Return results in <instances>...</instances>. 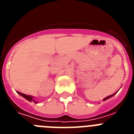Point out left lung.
Returning a JSON list of instances; mask_svg holds the SVG:
<instances>
[{
  "mask_svg": "<svg viewBox=\"0 0 134 134\" xmlns=\"http://www.w3.org/2000/svg\"><path fill=\"white\" fill-rule=\"evenodd\" d=\"M116 93H114V94H111V95H109V96H108V97H105V99H103V100H107V99H109V98H111V97H113V95H115V94H116Z\"/></svg>",
  "mask_w": 134,
  "mask_h": 134,
  "instance_id": "8db88e82",
  "label": "left lung"
}]
</instances>
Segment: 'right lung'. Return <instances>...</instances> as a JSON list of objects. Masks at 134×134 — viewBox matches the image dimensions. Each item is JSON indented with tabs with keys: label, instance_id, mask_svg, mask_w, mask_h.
<instances>
[{
	"label": "right lung",
	"instance_id": "add662e5",
	"mask_svg": "<svg viewBox=\"0 0 134 134\" xmlns=\"http://www.w3.org/2000/svg\"><path fill=\"white\" fill-rule=\"evenodd\" d=\"M16 93H18V94H19L20 95L22 96V97H24L25 99H27V100H29V101H30V102H31V101H34V102H35V103H37L36 101H35V100H34V99H33V97H32V96L27 95V94H23V93H20V92H17V91H16Z\"/></svg>",
	"mask_w": 134,
	"mask_h": 134
}]
</instances>
